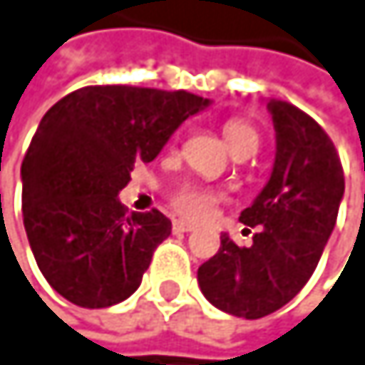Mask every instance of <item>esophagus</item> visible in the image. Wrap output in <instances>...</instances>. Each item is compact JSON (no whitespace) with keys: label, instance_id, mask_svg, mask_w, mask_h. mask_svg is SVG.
Here are the masks:
<instances>
[{"label":"esophagus","instance_id":"34e87169","mask_svg":"<svg viewBox=\"0 0 365 365\" xmlns=\"http://www.w3.org/2000/svg\"><path fill=\"white\" fill-rule=\"evenodd\" d=\"M192 229H195V227H192L190 222H184V220H175V222H173V231H175V233H190Z\"/></svg>","mask_w":365,"mask_h":365}]
</instances>
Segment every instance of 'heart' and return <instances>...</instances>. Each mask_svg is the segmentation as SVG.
<instances>
[{
    "instance_id": "b5f03b06",
    "label": "heart",
    "mask_w": 365,
    "mask_h": 365,
    "mask_svg": "<svg viewBox=\"0 0 365 365\" xmlns=\"http://www.w3.org/2000/svg\"><path fill=\"white\" fill-rule=\"evenodd\" d=\"M225 138L229 143V149L233 155H247L251 158L259 147V136L255 127H251L247 120H227L225 127ZM222 195L214 188L199 186V184H179L170 190L168 203L170 207L186 220H205L214 207L220 203Z\"/></svg>"
}]
</instances>
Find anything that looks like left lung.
<instances>
[{"label":"left lung","instance_id":"left-lung-1","mask_svg":"<svg viewBox=\"0 0 365 365\" xmlns=\"http://www.w3.org/2000/svg\"><path fill=\"white\" fill-rule=\"evenodd\" d=\"M277 153L270 179L242 210L240 222L257 227L251 247L227 233L220 249L199 266L203 297L231 316L255 320L290 303L314 274L344 197V170L331 138L288 101L266 103Z\"/></svg>","mask_w":365,"mask_h":365}]
</instances>
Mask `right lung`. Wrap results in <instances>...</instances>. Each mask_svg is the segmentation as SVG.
Listing matches in <instances>:
<instances>
[{
    "instance_id": "add662e5",
    "label": "right lung",
    "mask_w": 365,
    "mask_h": 365,
    "mask_svg": "<svg viewBox=\"0 0 365 365\" xmlns=\"http://www.w3.org/2000/svg\"><path fill=\"white\" fill-rule=\"evenodd\" d=\"M210 106L186 91L86 86L47 110L21 164L23 225L34 259L66 301L99 309L132 297L170 220L127 216L118 192L175 129Z\"/></svg>"
}]
</instances>
